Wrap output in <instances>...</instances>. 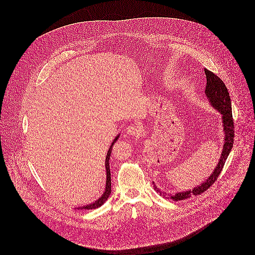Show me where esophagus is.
Here are the masks:
<instances>
[{"instance_id": "obj_1", "label": "esophagus", "mask_w": 255, "mask_h": 255, "mask_svg": "<svg viewBox=\"0 0 255 255\" xmlns=\"http://www.w3.org/2000/svg\"><path fill=\"white\" fill-rule=\"evenodd\" d=\"M140 132H141L140 128L135 125H131V126L128 127V128H127V133L129 135H132V136H139Z\"/></svg>"}]
</instances>
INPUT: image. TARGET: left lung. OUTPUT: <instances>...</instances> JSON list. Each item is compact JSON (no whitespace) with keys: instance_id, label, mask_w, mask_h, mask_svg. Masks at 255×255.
I'll list each match as a JSON object with an SVG mask.
<instances>
[{"instance_id":"obj_1","label":"left lung","mask_w":255,"mask_h":255,"mask_svg":"<svg viewBox=\"0 0 255 255\" xmlns=\"http://www.w3.org/2000/svg\"><path fill=\"white\" fill-rule=\"evenodd\" d=\"M204 72L206 74V88H205V95L207 99L209 100L210 104L222 114V120H223V127H224V132H225V143L223 145V151L221 158L219 160L218 165L216 166L213 173L210 175V177L202 182L201 184L194 187L192 190H187L183 192H177L175 194L171 195V199L179 201L191 197L192 195H199L206 191L214 182L217 181L219 175L222 172V169L225 165V162L233 148L234 144V137H235V126L233 121V114H232V105H231V97L228 92V89L223 82V80L218 77L216 74L207 69H204ZM153 186L157 192L160 193V195L165 196V192L161 191L156 185L155 182H153Z\"/></svg>"}]
</instances>
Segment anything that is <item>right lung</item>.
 I'll return each mask as SVG.
<instances>
[{
    "label": "right lung",
    "instance_id": "add662e5",
    "mask_svg": "<svg viewBox=\"0 0 255 255\" xmlns=\"http://www.w3.org/2000/svg\"><path fill=\"white\" fill-rule=\"evenodd\" d=\"M119 136H120V134L114 139V141L112 142V144L110 146L109 150H108V153H107V156H106V159H105V167H106V175H107V179H106V188H105V191H104V193L102 194V196L98 199V200H96L95 202H93V203H91V204H88V205H85V206H83V207H79V208H77V209H87V210H89V209H96V208H98V207H100L101 205H103L104 203H105V201L108 199V197H109L110 194H111V172H110V165H109V160H110V156H111V153H112V148H113V145H114V143L117 141V139L119 138Z\"/></svg>",
    "mask_w": 255,
    "mask_h": 255
}]
</instances>
